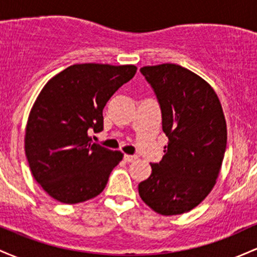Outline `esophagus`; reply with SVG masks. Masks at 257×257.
<instances>
[{
	"instance_id": "esophagus-1",
	"label": "esophagus",
	"mask_w": 257,
	"mask_h": 257,
	"mask_svg": "<svg viewBox=\"0 0 257 257\" xmlns=\"http://www.w3.org/2000/svg\"><path fill=\"white\" fill-rule=\"evenodd\" d=\"M138 159V156H133V155H124V161L125 162H134Z\"/></svg>"
}]
</instances>
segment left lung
I'll return each instance as SVG.
<instances>
[{
	"mask_svg": "<svg viewBox=\"0 0 257 257\" xmlns=\"http://www.w3.org/2000/svg\"><path fill=\"white\" fill-rule=\"evenodd\" d=\"M157 96L162 128L169 139L159 163L139 194L161 215L187 213L213 190L226 151L227 128L220 100L210 84L176 64L144 66Z\"/></svg>",
	"mask_w": 257,
	"mask_h": 257,
	"instance_id": "1",
	"label": "left lung"
}]
</instances>
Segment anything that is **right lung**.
I'll return each instance as SVG.
<instances>
[{"instance_id": "obj_1", "label": "right lung", "mask_w": 257, "mask_h": 257, "mask_svg": "<svg viewBox=\"0 0 257 257\" xmlns=\"http://www.w3.org/2000/svg\"><path fill=\"white\" fill-rule=\"evenodd\" d=\"M137 72L134 65L76 64L47 82L25 133L31 173L49 196L76 204L102 192L123 153L91 143L104 129L106 102Z\"/></svg>"}]
</instances>
